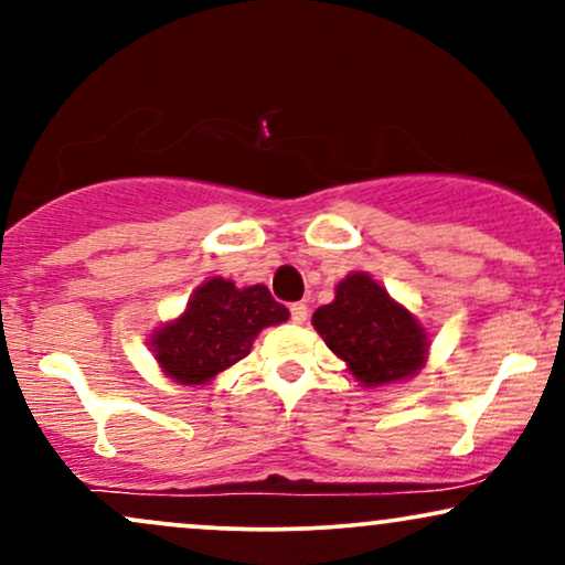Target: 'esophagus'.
Wrapping results in <instances>:
<instances>
[{
    "mask_svg": "<svg viewBox=\"0 0 565 565\" xmlns=\"http://www.w3.org/2000/svg\"><path fill=\"white\" fill-rule=\"evenodd\" d=\"M289 310H291V321H295V323L308 321V305H305V302H295Z\"/></svg>",
    "mask_w": 565,
    "mask_h": 565,
    "instance_id": "esophagus-1",
    "label": "esophagus"
}]
</instances>
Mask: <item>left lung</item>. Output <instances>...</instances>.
I'll return each mask as SVG.
<instances>
[{
  "mask_svg": "<svg viewBox=\"0 0 565 565\" xmlns=\"http://www.w3.org/2000/svg\"><path fill=\"white\" fill-rule=\"evenodd\" d=\"M310 321L361 387L417 377L430 355L425 323L364 270L342 278L334 300L321 305Z\"/></svg>",
  "mask_w": 565,
  "mask_h": 565,
  "instance_id": "left-lung-1",
  "label": "left lung"
}]
</instances>
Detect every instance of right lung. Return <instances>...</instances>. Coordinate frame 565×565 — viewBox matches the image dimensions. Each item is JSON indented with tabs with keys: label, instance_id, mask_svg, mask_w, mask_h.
<instances>
[{
	"label": "right lung",
	"instance_id": "right-lung-1",
	"mask_svg": "<svg viewBox=\"0 0 565 565\" xmlns=\"http://www.w3.org/2000/svg\"><path fill=\"white\" fill-rule=\"evenodd\" d=\"M287 319L289 310L265 284L236 287L231 278L212 276L196 287L178 319L153 329L148 345L167 377L199 387L246 359L263 329Z\"/></svg>",
	"mask_w": 565,
	"mask_h": 565
}]
</instances>
